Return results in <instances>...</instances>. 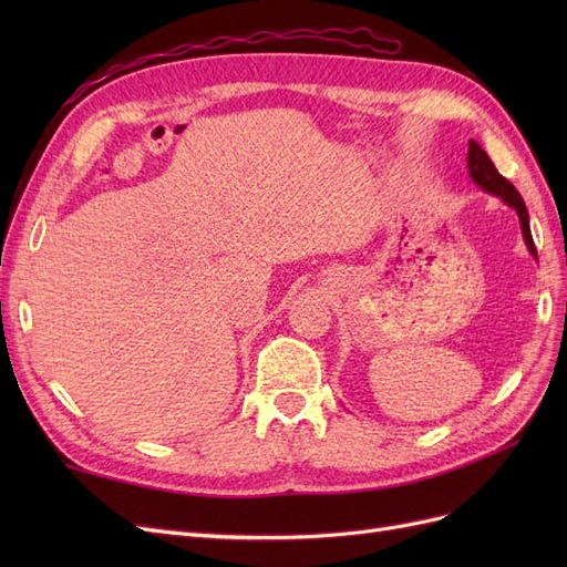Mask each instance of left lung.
<instances>
[{"label": "left lung", "instance_id": "left-lung-1", "mask_svg": "<svg viewBox=\"0 0 567 567\" xmlns=\"http://www.w3.org/2000/svg\"><path fill=\"white\" fill-rule=\"evenodd\" d=\"M468 173L471 179L480 186L485 188V192L499 196L506 205H511L513 210L518 213L520 219V229H523V238L527 244V250L537 257V248L535 241H532V231H529V217H527V208H525V200L523 196L516 192V186H513L506 177L499 175V169L494 167V163L489 161L487 153L480 148L477 142H468Z\"/></svg>", "mask_w": 567, "mask_h": 567}]
</instances>
